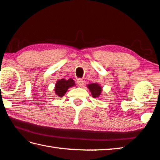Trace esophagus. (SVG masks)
<instances>
[{"label":"esophagus","instance_id":"obj_1","mask_svg":"<svg viewBox=\"0 0 160 160\" xmlns=\"http://www.w3.org/2000/svg\"><path fill=\"white\" fill-rule=\"evenodd\" d=\"M77 84L78 85V86H80V87H82V86L84 85V81H83L82 79H81V78H79V79L77 80Z\"/></svg>","mask_w":160,"mask_h":160}]
</instances>
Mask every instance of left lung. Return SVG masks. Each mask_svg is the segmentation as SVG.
I'll use <instances>...</instances> for the list:
<instances>
[{
    "label": "left lung",
    "mask_w": 160,
    "mask_h": 160,
    "mask_svg": "<svg viewBox=\"0 0 160 160\" xmlns=\"http://www.w3.org/2000/svg\"><path fill=\"white\" fill-rule=\"evenodd\" d=\"M88 88L94 98L100 97L101 92H102V88L98 83H92V84L88 85Z\"/></svg>",
    "instance_id": "8db88e82"
}]
</instances>
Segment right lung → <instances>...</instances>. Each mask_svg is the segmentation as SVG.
I'll use <instances>...</instances> for the list:
<instances>
[{
    "label": "right lung",
    "mask_w": 160,
    "mask_h": 160,
    "mask_svg": "<svg viewBox=\"0 0 160 160\" xmlns=\"http://www.w3.org/2000/svg\"><path fill=\"white\" fill-rule=\"evenodd\" d=\"M75 85V81L72 78H70L68 80L61 79L60 80H58L56 84L55 85V92L58 96L61 98L62 96H64L65 94L66 93L68 88L73 87Z\"/></svg>",
    "instance_id": "right-lung-1"
}]
</instances>
